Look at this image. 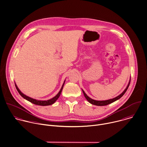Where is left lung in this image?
I'll list each match as a JSON object with an SVG mask.
<instances>
[{
  "mask_svg": "<svg viewBox=\"0 0 147 147\" xmlns=\"http://www.w3.org/2000/svg\"><path fill=\"white\" fill-rule=\"evenodd\" d=\"M130 82H131V78H130V79H129V83L126 87V88L124 90V91L121 94H120L119 96H116V98H111V99H109V100H94L92 98H90L88 96H87V95L85 93V92L82 90V91L83 92V94L85 96L86 98L88 100V101L89 102H90L91 104H93V105H98V106H104V105H107L108 104H109L117 100H119V98H121L124 95V94L125 93V92L127 91L129 86V84H130Z\"/></svg>",
  "mask_w": 147,
  "mask_h": 147,
  "instance_id": "1",
  "label": "left lung"
}]
</instances>
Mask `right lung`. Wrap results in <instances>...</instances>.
<instances>
[{"label": "right lung", "mask_w": 147, "mask_h": 147, "mask_svg": "<svg viewBox=\"0 0 147 147\" xmlns=\"http://www.w3.org/2000/svg\"><path fill=\"white\" fill-rule=\"evenodd\" d=\"M65 81V80H64V83H63V84L62 85V87H61L60 90L59 91V92H58V94L55 96H54L53 98H51V99H49V100H36V99L33 98H30V97H29L28 96H26V95L23 94L20 91V90L18 88V86H17V85L15 83V87H16V88L17 91H18V92L19 93V94L21 95L22 97H23L24 98H25L26 100H28V101H30V102H32V103H33L34 104L38 105H42V106H46V105H49L53 104L57 100V98H59V96H60V95L61 94V91H62V90L63 88V86H64Z\"/></svg>", "instance_id": "add662e5"}]
</instances>
